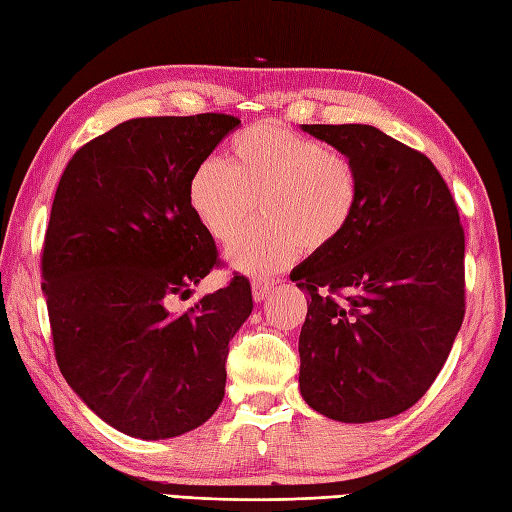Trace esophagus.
Returning a JSON list of instances; mask_svg holds the SVG:
<instances>
[{
	"label": "esophagus",
	"mask_w": 512,
	"mask_h": 512,
	"mask_svg": "<svg viewBox=\"0 0 512 512\" xmlns=\"http://www.w3.org/2000/svg\"><path fill=\"white\" fill-rule=\"evenodd\" d=\"M275 288V282H268V279H264V282H255L253 284V297L255 302H264V299L270 295V290Z\"/></svg>",
	"instance_id": "1"
}]
</instances>
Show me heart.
Wrapping results in <instances>:
<instances>
[{"instance_id":"obj_1","label":"heart","mask_w":512,"mask_h":512,"mask_svg":"<svg viewBox=\"0 0 512 512\" xmlns=\"http://www.w3.org/2000/svg\"><path fill=\"white\" fill-rule=\"evenodd\" d=\"M228 262L248 275H270L293 262L297 250L322 253L353 226L362 204L357 166L319 139L282 124L257 122L233 137L228 164L206 157L188 182V206L206 235L228 244Z\"/></svg>"}]
</instances>
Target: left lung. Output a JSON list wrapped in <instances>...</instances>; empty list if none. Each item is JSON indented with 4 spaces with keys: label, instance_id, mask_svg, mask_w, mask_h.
Masks as SVG:
<instances>
[{
    "label": "left lung",
    "instance_id": "left-lung-1",
    "mask_svg": "<svg viewBox=\"0 0 512 512\" xmlns=\"http://www.w3.org/2000/svg\"><path fill=\"white\" fill-rule=\"evenodd\" d=\"M357 166L348 233L299 264L310 295L299 390L328 419L366 424L424 397L466 313L464 228L430 159L366 124H302Z\"/></svg>",
    "mask_w": 512,
    "mask_h": 512
}]
</instances>
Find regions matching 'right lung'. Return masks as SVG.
<instances>
[{
    "instance_id": "add662e5",
    "label": "right lung",
    "mask_w": 512,
    "mask_h": 512,
    "mask_svg": "<svg viewBox=\"0 0 512 512\" xmlns=\"http://www.w3.org/2000/svg\"><path fill=\"white\" fill-rule=\"evenodd\" d=\"M239 124L222 113L128 119L79 148L59 179L42 250L55 359L119 433L184 435L224 399L250 282L235 275L186 313L173 302L222 262L188 182Z\"/></svg>"
}]
</instances>
